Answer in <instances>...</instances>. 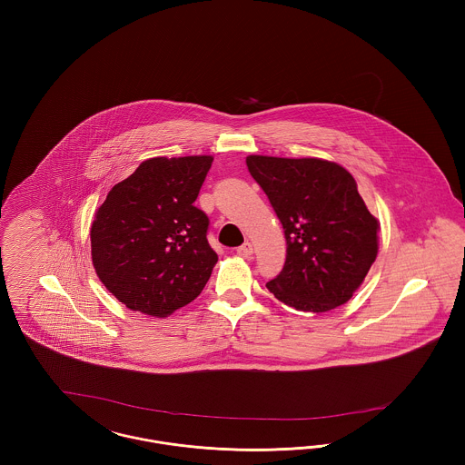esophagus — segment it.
<instances>
[{
  "label": "esophagus",
  "mask_w": 465,
  "mask_h": 465,
  "mask_svg": "<svg viewBox=\"0 0 465 465\" xmlns=\"http://www.w3.org/2000/svg\"><path fill=\"white\" fill-rule=\"evenodd\" d=\"M237 254L242 256L245 260H249L252 256V243L243 242L241 247H237Z\"/></svg>",
  "instance_id": "1"
}]
</instances>
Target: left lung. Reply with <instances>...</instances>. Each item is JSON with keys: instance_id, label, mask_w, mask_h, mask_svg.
Instances as JSON below:
<instances>
[{"instance_id": "8db88e82", "label": "left lung", "mask_w": 465, "mask_h": 465, "mask_svg": "<svg viewBox=\"0 0 465 465\" xmlns=\"http://www.w3.org/2000/svg\"><path fill=\"white\" fill-rule=\"evenodd\" d=\"M247 169L282 223L288 254L266 282L288 307L328 312L347 303L378 254V220L352 174L322 158L249 155Z\"/></svg>"}]
</instances>
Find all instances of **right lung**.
<instances>
[{"instance_id":"obj_1","label":"right lung","mask_w":465,"mask_h":465,"mask_svg":"<svg viewBox=\"0 0 465 465\" xmlns=\"http://www.w3.org/2000/svg\"><path fill=\"white\" fill-rule=\"evenodd\" d=\"M213 156H156L111 188L90 228L97 277L127 309L167 317L193 302L218 254L193 202Z\"/></svg>"}]
</instances>
